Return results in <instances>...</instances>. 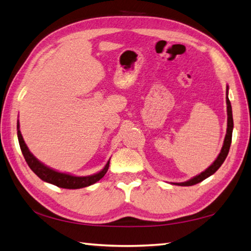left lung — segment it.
<instances>
[{
  "instance_id": "1",
  "label": "left lung",
  "mask_w": 251,
  "mask_h": 251,
  "mask_svg": "<svg viewBox=\"0 0 251 251\" xmlns=\"http://www.w3.org/2000/svg\"><path fill=\"white\" fill-rule=\"evenodd\" d=\"M227 91H228V86H226V109H227V129H226V139H224V143L222 146V150L220 151L219 156L217 157V159L212 162V165L207 168L206 170L201 172V175H198L196 176H194L191 180H188L186 182H182V183H173L176 185H180V186H192L195 185V184L203 181L204 178L209 177L212 176L214 172H216L218 169L222 166V163L226 160V158L228 154L229 147H231V143H232V133H233V114H232V106H231V101H229L228 97H227Z\"/></svg>"
}]
</instances>
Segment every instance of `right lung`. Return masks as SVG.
Returning a JSON list of instances; mask_svg holds the SVG:
<instances>
[{"mask_svg": "<svg viewBox=\"0 0 251 251\" xmlns=\"http://www.w3.org/2000/svg\"><path fill=\"white\" fill-rule=\"evenodd\" d=\"M17 136H18V142H19V146L20 150H22L23 155L25 157V161H27L28 166L30 169L37 175L41 180L44 182H48L53 184V185H56L61 188H68V190H76V188H82L90 186L92 184L96 183L97 181H100L101 177H103L107 170L109 168V160L107 161L106 166L101 169L100 172L95 173V175L88 176H71L68 175V173H63V172H58L54 170V169L50 168L48 166L43 165L42 162L39 161L37 158H35L31 152H30L29 148L25 145V143L23 139L22 132L19 130V122H17Z\"/></svg>", "mask_w": 251, "mask_h": 251, "instance_id": "add662e5", "label": "right lung"}]
</instances>
